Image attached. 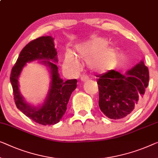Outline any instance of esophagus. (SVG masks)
<instances>
[{
    "mask_svg": "<svg viewBox=\"0 0 158 158\" xmlns=\"http://www.w3.org/2000/svg\"><path fill=\"white\" fill-rule=\"evenodd\" d=\"M80 80H81V81L85 82V81H87V80H88V77H86V76H81V79H80Z\"/></svg>",
    "mask_w": 158,
    "mask_h": 158,
    "instance_id": "obj_1",
    "label": "esophagus"
}]
</instances>
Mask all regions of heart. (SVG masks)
Masks as SVG:
<instances>
[{"label":"heart","instance_id":"b5f03b06","mask_svg":"<svg viewBox=\"0 0 158 158\" xmlns=\"http://www.w3.org/2000/svg\"><path fill=\"white\" fill-rule=\"evenodd\" d=\"M108 41L103 38H96L77 44L75 56L71 52L66 53L64 69L77 72L79 68L77 58L88 60L89 67L98 73H106L116 67L118 60V50L115 46L107 45Z\"/></svg>","mask_w":158,"mask_h":158}]
</instances>
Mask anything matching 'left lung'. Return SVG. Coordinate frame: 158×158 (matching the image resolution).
Here are the masks:
<instances>
[{"instance_id":"left-lung-1","label":"left lung","mask_w":158,"mask_h":158,"mask_svg":"<svg viewBox=\"0 0 158 158\" xmlns=\"http://www.w3.org/2000/svg\"><path fill=\"white\" fill-rule=\"evenodd\" d=\"M96 77L100 109L106 116L116 120L137 109L148 85L149 72L141 60L124 74L112 69Z\"/></svg>"}]
</instances>
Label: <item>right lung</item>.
<instances>
[{
	"instance_id": "1",
	"label": "right lung",
	"mask_w": 158,
	"mask_h": 158,
	"mask_svg": "<svg viewBox=\"0 0 158 158\" xmlns=\"http://www.w3.org/2000/svg\"><path fill=\"white\" fill-rule=\"evenodd\" d=\"M54 38L42 36L30 42L20 52L11 71L10 83L14 99L18 109L25 116L39 124L55 125L62 119L67 110L71 94L77 86V79L64 81L60 78L58 67L57 52L55 48ZM39 60L45 65L51 74V86L44 102L35 106L26 102L19 89V77L27 63Z\"/></svg>"
}]
</instances>
